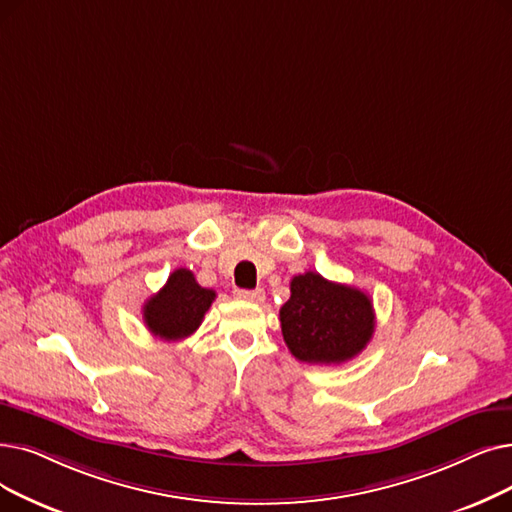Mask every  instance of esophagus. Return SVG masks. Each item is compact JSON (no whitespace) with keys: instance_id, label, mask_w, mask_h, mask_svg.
<instances>
[{"instance_id":"1","label":"esophagus","mask_w":512,"mask_h":512,"mask_svg":"<svg viewBox=\"0 0 512 512\" xmlns=\"http://www.w3.org/2000/svg\"><path fill=\"white\" fill-rule=\"evenodd\" d=\"M234 295H236V299L249 301V303H261L265 299V293L261 291V288H255V291H236Z\"/></svg>"}]
</instances>
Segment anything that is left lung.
<instances>
[{
  "label": "left lung",
  "instance_id": "obj_1",
  "mask_svg": "<svg viewBox=\"0 0 512 512\" xmlns=\"http://www.w3.org/2000/svg\"><path fill=\"white\" fill-rule=\"evenodd\" d=\"M286 347L305 364H343L370 343L374 309L370 297L316 272L291 280V299L280 307Z\"/></svg>",
  "mask_w": 512,
  "mask_h": 512
}]
</instances>
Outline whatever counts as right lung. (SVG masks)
<instances>
[{"label":"right lung","mask_w":512,"mask_h":512,"mask_svg":"<svg viewBox=\"0 0 512 512\" xmlns=\"http://www.w3.org/2000/svg\"><path fill=\"white\" fill-rule=\"evenodd\" d=\"M215 299V291L203 288L194 274L177 268L157 295L144 303V324L154 337L182 341L201 326Z\"/></svg>","instance_id":"right-lung-1"}]
</instances>
